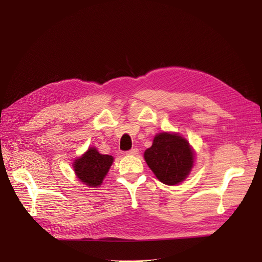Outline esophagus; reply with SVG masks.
<instances>
[{"instance_id": "1", "label": "esophagus", "mask_w": 262, "mask_h": 262, "mask_svg": "<svg viewBox=\"0 0 262 262\" xmlns=\"http://www.w3.org/2000/svg\"><path fill=\"white\" fill-rule=\"evenodd\" d=\"M138 153H139V149L137 147H133L130 150H128V152H126V154H128V155H137Z\"/></svg>"}]
</instances>
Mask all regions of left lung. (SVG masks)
Here are the masks:
<instances>
[{"label":"left lung","instance_id":"1","mask_svg":"<svg viewBox=\"0 0 262 262\" xmlns=\"http://www.w3.org/2000/svg\"><path fill=\"white\" fill-rule=\"evenodd\" d=\"M144 158L157 179L168 186L185 180L193 165V153L187 140L165 132L155 137Z\"/></svg>","mask_w":262,"mask_h":262}]
</instances>
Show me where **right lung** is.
Here are the masks:
<instances>
[{
  "instance_id": "right-lung-1",
  "label": "right lung",
  "mask_w": 262,
  "mask_h": 262,
  "mask_svg": "<svg viewBox=\"0 0 262 262\" xmlns=\"http://www.w3.org/2000/svg\"><path fill=\"white\" fill-rule=\"evenodd\" d=\"M113 162V156L99 154L96 148L91 147L74 162L73 166L78 179L85 182L87 186L97 187L101 185Z\"/></svg>"
}]
</instances>
